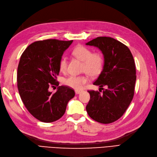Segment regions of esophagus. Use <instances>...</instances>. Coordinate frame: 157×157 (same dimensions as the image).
<instances>
[{"instance_id": "obj_1", "label": "esophagus", "mask_w": 157, "mask_h": 157, "mask_svg": "<svg viewBox=\"0 0 157 157\" xmlns=\"http://www.w3.org/2000/svg\"><path fill=\"white\" fill-rule=\"evenodd\" d=\"M82 90H75V93L76 94H80L81 93H82Z\"/></svg>"}]
</instances>
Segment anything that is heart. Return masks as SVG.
Returning <instances> with one entry per match:
<instances>
[{
  "label": "heart",
  "mask_w": 157,
  "mask_h": 157,
  "mask_svg": "<svg viewBox=\"0 0 157 157\" xmlns=\"http://www.w3.org/2000/svg\"><path fill=\"white\" fill-rule=\"evenodd\" d=\"M72 55L75 58L82 61V71L91 77H96L101 73L104 66V58L99 52H92L88 48L79 45L72 51ZM68 61L62 57L59 62V68L62 72L67 71ZM86 75L70 76L62 80V83L66 86L76 90L81 89L82 86L88 82Z\"/></svg>",
  "instance_id": "1"
}]
</instances>
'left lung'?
I'll use <instances>...</instances> for the list:
<instances>
[{
	"instance_id": "8db88e82",
	"label": "left lung",
	"mask_w": 157,
	"mask_h": 157,
	"mask_svg": "<svg viewBox=\"0 0 157 157\" xmlns=\"http://www.w3.org/2000/svg\"><path fill=\"white\" fill-rule=\"evenodd\" d=\"M86 45L102 52L103 68L93 85L101 89L107 86L102 94L101 90H88L90 100L86 111L97 122H114L123 116L134 95L136 71L133 56L126 45L112 37H98Z\"/></svg>"
}]
</instances>
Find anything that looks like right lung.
<instances>
[{
  "instance_id": "1",
  "label": "right lung",
  "mask_w": 157,
  "mask_h": 157,
  "mask_svg": "<svg viewBox=\"0 0 157 157\" xmlns=\"http://www.w3.org/2000/svg\"><path fill=\"white\" fill-rule=\"evenodd\" d=\"M71 41L50 39L37 41L23 52L17 68V87L27 109L37 120L50 123L64 114L68 102L75 93L67 86H60L52 94L50 86H58L59 62Z\"/></svg>"
}]
</instances>
